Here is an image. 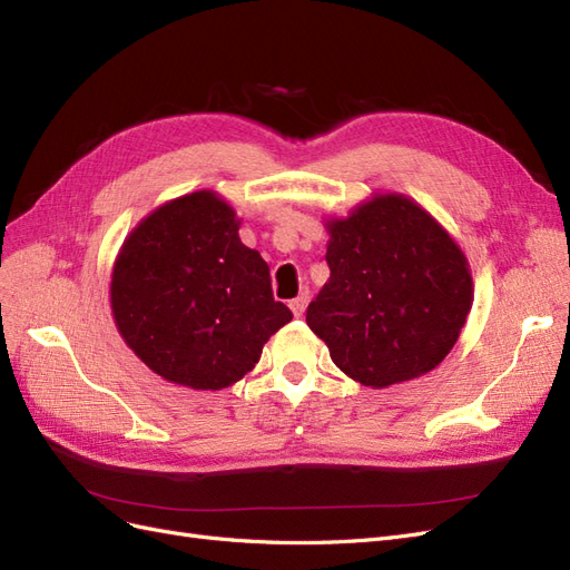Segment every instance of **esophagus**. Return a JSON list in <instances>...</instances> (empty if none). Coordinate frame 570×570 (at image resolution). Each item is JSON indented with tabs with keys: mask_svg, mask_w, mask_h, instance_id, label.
Masks as SVG:
<instances>
[{
	"mask_svg": "<svg viewBox=\"0 0 570 570\" xmlns=\"http://www.w3.org/2000/svg\"><path fill=\"white\" fill-rule=\"evenodd\" d=\"M307 303H309V296H307V293H301L298 298H293V301L288 303V307H291L293 315H296V317H303V312H305Z\"/></svg>",
	"mask_w": 570,
	"mask_h": 570,
	"instance_id": "obj_1",
	"label": "esophagus"
}]
</instances>
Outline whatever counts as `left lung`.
<instances>
[{"label": "left lung", "instance_id": "left-lung-1", "mask_svg": "<svg viewBox=\"0 0 570 570\" xmlns=\"http://www.w3.org/2000/svg\"><path fill=\"white\" fill-rule=\"evenodd\" d=\"M332 274L305 322L334 364L370 389L433 372L473 305L464 250L414 198L385 191L326 217Z\"/></svg>", "mask_w": 570, "mask_h": 570}]
</instances>
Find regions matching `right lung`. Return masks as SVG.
Returning <instances> with one entry per match:
<instances>
[{
    "label": "right lung",
    "instance_id": "obj_1",
    "mask_svg": "<svg viewBox=\"0 0 570 570\" xmlns=\"http://www.w3.org/2000/svg\"><path fill=\"white\" fill-rule=\"evenodd\" d=\"M238 229L229 200L200 189L165 200L122 242L108 286L111 315L125 345L163 381L229 389L293 320Z\"/></svg>",
    "mask_w": 570,
    "mask_h": 570
}]
</instances>
